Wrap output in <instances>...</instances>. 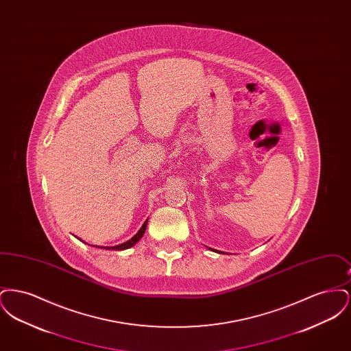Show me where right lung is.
Wrapping results in <instances>:
<instances>
[{
  "instance_id": "add662e5",
  "label": "right lung",
  "mask_w": 351,
  "mask_h": 351,
  "mask_svg": "<svg viewBox=\"0 0 351 351\" xmlns=\"http://www.w3.org/2000/svg\"><path fill=\"white\" fill-rule=\"evenodd\" d=\"M146 226H147V221L142 225V228L139 229V232L134 235L132 239H129L128 242H125V243H122V245H118V246H114V247H104V249H106V250H125V249H129V247H132L134 246L141 238H142V235L145 234L146 232ZM102 249V247H101Z\"/></svg>"
}]
</instances>
